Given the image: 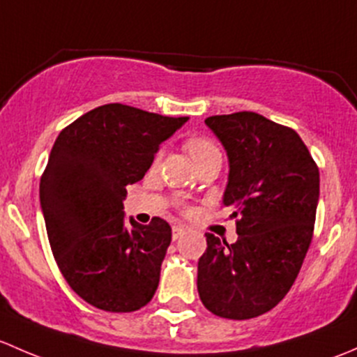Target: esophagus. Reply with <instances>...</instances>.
Listing matches in <instances>:
<instances>
[{
	"instance_id": "obj_1",
	"label": "esophagus",
	"mask_w": 357,
	"mask_h": 357,
	"mask_svg": "<svg viewBox=\"0 0 357 357\" xmlns=\"http://www.w3.org/2000/svg\"><path fill=\"white\" fill-rule=\"evenodd\" d=\"M183 234H185V229H183V227L175 225L174 229H172V237H174V241H177V238L182 237Z\"/></svg>"
}]
</instances>
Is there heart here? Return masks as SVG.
<instances>
[{
  "mask_svg": "<svg viewBox=\"0 0 357 357\" xmlns=\"http://www.w3.org/2000/svg\"><path fill=\"white\" fill-rule=\"evenodd\" d=\"M185 148H187V151H189L190 156H192V160L197 156H203V154H206V153L218 151V149H216V146L204 137L189 139L185 144Z\"/></svg>",
  "mask_w": 357,
  "mask_h": 357,
  "instance_id": "heart-1",
  "label": "heart"
}]
</instances>
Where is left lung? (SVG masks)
<instances>
[{
  "label": "left lung",
  "mask_w": 357,
  "mask_h": 357,
  "mask_svg": "<svg viewBox=\"0 0 357 357\" xmlns=\"http://www.w3.org/2000/svg\"><path fill=\"white\" fill-rule=\"evenodd\" d=\"M204 123L229 158L223 204L237 218V241L206 234L197 292L206 310L249 319L273 310L296 282L313 238L319 172L292 128L252 112Z\"/></svg>",
  "instance_id": "left-lung-1"
}]
</instances>
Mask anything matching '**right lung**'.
<instances>
[{
  "label": "right lung",
  "mask_w": 357,
  "mask_h": 357,
  "mask_svg": "<svg viewBox=\"0 0 357 357\" xmlns=\"http://www.w3.org/2000/svg\"><path fill=\"white\" fill-rule=\"evenodd\" d=\"M187 120L112 102L54 141L39 185L47 238L67 284L98 310L130 313L156 292L172 229L158 216L125 222V187L144 177Z\"/></svg>",
  "instance_id": "add662e5"
}]
</instances>
